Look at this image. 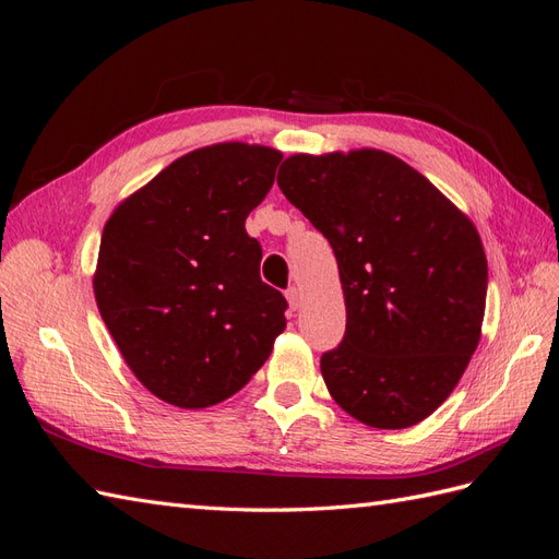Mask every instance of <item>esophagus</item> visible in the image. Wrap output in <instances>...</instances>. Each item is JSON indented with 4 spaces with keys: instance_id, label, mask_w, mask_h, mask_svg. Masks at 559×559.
Masks as SVG:
<instances>
[{
    "instance_id": "esophagus-1",
    "label": "esophagus",
    "mask_w": 559,
    "mask_h": 559,
    "mask_svg": "<svg viewBox=\"0 0 559 559\" xmlns=\"http://www.w3.org/2000/svg\"><path fill=\"white\" fill-rule=\"evenodd\" d=\"M286 300H289V308L292 310H298V306H300V289H298V286H289V289H286Z\"/></svg>"
}]
</instances>
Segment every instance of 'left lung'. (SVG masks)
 I'll return each mask as SVG.
<instances>
[{"mask_svg":"<svg viewBox=\"0 0 559 559\" xmlns=\"http://www.w3.org/2000/svg\"><path fill=\"white\" fill-rule=\"evenodd\" d=\"M277 183L341 270L345 337L321 354L333 401L368 427L417 425L480 341L487 259L476 226L425 175L376 148L296 154Z\"/></svg>","mask_w":559,"mask_h":559,"instance_id":"obj_1","label":"left lung"}]
</instances>
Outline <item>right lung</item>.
Instances as JSON below:
<instances>
[{
    "mask_svg": "<svg viewBox=\"0 0 559 559\" xmlns=\"http://www.w3.org/2000/svg\"><path fill=\"white\" fill-rule=\"evenodd\" d=\"M280 160L259 144L195 148L105 224L99 314L134 378L177 408L240 392L286 326V298L261 280V245L245 230Z\"/></svg>",
    "mask_w": 559,
    "mask_h": 559,
    "instance_id": "right-lung-1",
    "label": "right lung"
}]
</instances>
